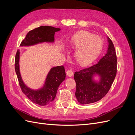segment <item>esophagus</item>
Returning <instances> with one entry per match:
<instances>
[{"instance_id": "esophagus-1", "label": "esophagus", "mask_w": 135, "mask_h": 135, "mask_svg": "<svg viewBox=\"0 0 135 135\" xmlns=\"http://www.w3.org/2000/svg\"><path fill=\"white\" fill-rule=\"evenodd\" d=\"M66 74L69 77H71L73 75V72L71 70H68L66 72Z\"/></svg>"}]
</instances>
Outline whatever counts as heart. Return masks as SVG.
<instances>
[{"label": "heart", "instance_id": "heart-1", "mask_svg": "<svg viewBox=\"0 0 135 135\" xmlns=\"http://www.w3.org/2000/svg\"><path fill=\"white\" fill-rule=\"evenodd\" d=\"M71 46L76 48L74 56L79 65H86L99 54L102 47V39L100 36L91 32L81 31L74 35Z\"/></svg>", "mask_w": 135, "mask_h": 135}]
</instances>
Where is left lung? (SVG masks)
I'll use <instances>...</instances> for the list:
<instances>
[{"mask_svg": "<svg viewBox=\"0 0 135 135\" xmlns=\"http://www.w3.org/2000/svg\"><path fill=\"white\" fill-rule=\"evenodd\" d=\"M107 54L97 63L74 73L76 82L75 97L80 104L95 103L107 95L111 87L117 74V60L115 48L109 37ZM99 79L96 81L95 76Z\"/></svg>", "mask_w": 135, "mask_h": 135, "instance_id": "8db88e82", "label": "left lung"}]
</instances>
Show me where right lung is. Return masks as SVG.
<instances>
[{
    "mask_svg": "<svg viewBox=\"0 0 135 135\" xmlns=\"http://www.w3.org/2000/svg\"><path fill=\"white\" fill-rule=\"evenodd\" d=\"M60 30V28L50 26L35 28L28 32L20 46H31L43 42L54 43L55 32ZM20 50H18L15 57V71L22 92L33 103L40 106L51 104L55 100L59 85L66 77L64 67L59 66L51 68L43 86L38 89H32L26 86L22 80L20 71Z\"/></svg>",
    "mask_w": 135,
    "mask_h": 135,
    "instance_id": "add662e5",
    "label": "right lung"
}]
</instances>
